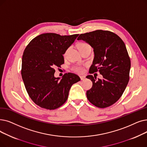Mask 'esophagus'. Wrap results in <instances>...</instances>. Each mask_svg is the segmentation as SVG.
<instances>
[{"label": "esophagus", "mask_w": 147, "mask_h": 147, "mask_svg": "<svg viewBox=\"0 0 147 147\" xmlns=\"http://www.w3.org/2000/svg\"><path fill=\"white\" fill-rule=\"evenodd\" d=\"M80 78L81 80H84L85 79V76H80Z\"/></svg>", "instance_id": "obj_1"}]
</instances>
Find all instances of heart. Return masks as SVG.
I'll return each mask as SVG.
<instances>
[{
    "mask_svg": "<svg viewBox=\"0 0 147 147\" xmlns=\"http://www.w3.org/2000/svg\"><path fill=\"white\" fill-rule=\"evenodd\" d=\"M89 47L88 44H86V42H79L78 45V49H80L82 48H85V47ZM73 70L76 73H82L84 72V68L83 67L80 66V65H76L73 67Z\"/></svg>",
    "mask_w": 147,
    "mask_h": 147,
    "instance_id": "1",
    "label": "heart"
}]
</instances>
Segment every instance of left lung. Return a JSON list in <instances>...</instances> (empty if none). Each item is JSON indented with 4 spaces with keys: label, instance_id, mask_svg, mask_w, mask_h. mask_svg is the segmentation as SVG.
<instances>
[{
    "label": "left lung",
    "instance_id": "left-lung-1",
    "mask_svg": "<svg viewBox=\"0 0 147 147\" xmlns=\"http://www.w3.org/2000/svg\"><path fill=\"white\" fill-rule=\"evenodd\" d=\"M83 40L94 49V58L89 73L99 71L103 79L88 75L92 86L86 92L88 100L96 107L105 108L114 104L123 95L129 81L131 62L123 41L117 34L97 30L80 34Z\"/></svg>",
    "mask_w": 147,
    "mask_h": 147
}]
</instances>
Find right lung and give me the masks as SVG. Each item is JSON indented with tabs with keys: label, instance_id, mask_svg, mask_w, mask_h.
Masks as SVG:
<instances>
[{
	"label": "right lung",
	"instance_id": "add662e5",
	"mask_svg": "<svg viewBox=\"0 0 147 147\" xmlns=\"http://www.w3.org/2000/svg\"><path fill=\"white\" fill-rule=\"evenodd\" d=\"M79 34L61 36L54 33L38 35L25 49L22 76L29 97L44 109L53 110L67 101L71 86L80 80L78 75L65 73L55 78V67L64 63L63 55Z\"/></svg>",
	"mask_w": 147,
	"mask_h": 147
}]
</instances>
